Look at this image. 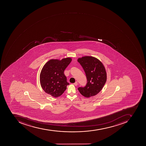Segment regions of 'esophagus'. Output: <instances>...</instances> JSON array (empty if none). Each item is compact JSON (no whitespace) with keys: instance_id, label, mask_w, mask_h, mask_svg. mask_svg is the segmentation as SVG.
<instances>
[{"instance_id":"obj_1","label":"esophagus","mask_w":146,"mask_h":146,"mask_svg":"<svg viewBox=\"0 0 146 146\" xmlns=\"http://www.w3.org/2000/svg\"><path fill=\"white\" fill-rule=\"evenodd\" d=\"M74 86H77L78 85V82L77 81H76V82H74Z\"/></svg>"}]
</instances>
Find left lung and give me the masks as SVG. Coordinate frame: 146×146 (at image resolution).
I'll list each match as a JSON object with an SVG mask.
<instances>
[{"label": "left lung", "instance_id": "1", "mask_svg": "<svg viewBox=\"0 0 146 146\" xmlns=\"http://www.w3.org/2000/svg\"><path fill=\"white\" fill-rule=\"evenodd\" d=\"M77 61L84 69L87 78L86 86L78 88V91L85 98L96 96L101 91L107 81L104 66L99 59L91 56L78 58Z\"/></svg>", "mask_w": 146, "mask_h": 146}]
</instances>
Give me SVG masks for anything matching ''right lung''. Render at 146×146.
Wrapping results in <instances>:
<instances>
[{
	"instance_id": "right-lung-1",
	"label": "right lung",
	"mask_w": 146,
	"mask_h": 146,
	"mask_svg": "<svg viewBox=\"0 0 146 146\" xmlns=\"http://www.w3.org/2000/svg\"><path fill=\"white\" fill-rule=\"evenodd\" d=\"M72 61L70 57L53 58L43 66L40 74V83L43 91L54 98L64 93L69 85L64 72Z\"/></svg>"
}]
</instances>
